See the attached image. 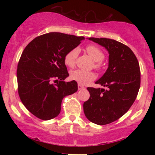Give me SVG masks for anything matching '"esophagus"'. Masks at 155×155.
I'll list each match as a JSON object with an SVG mask.
<instances>
[{"instance_id":"esophagus-1","label":"esophagus","mask_w":155,"mask_h":155,"mask_svg":"<svg viewBox=\"0 0 155 155\" xmlns=\"http://www.w3.org/2000/svg\"><path fill=\"white\" fill-rule=\"evenodd\" d=\"M78 89H79V90H84V89H85V87L84 86H82L81 84H78Z\"/></svg>"}]
</instances>
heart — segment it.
<instances>
[{
    "label": "heart",
    "instance_id": "obj_1",
    "mask_svg": "<svg viewBox=\"0 0 155 155\" xmlns=\"http://www.w3.org/2000/svg\"><path fill=\"white\" fill-rule=\"evenodd\" d=\"M86 51L92 59L95 61L94 67L97 69H100L101 67V62L104 59V54L102 50L95 45H88L86 47ZM78 54L79 49L76 48L68 51L64 57V63L65 65L69 68L74 67L75 65ZM70 78L71 79L77 81L80 84H87L95 79V74L92 71H87L81 69H77L71 72Z\"/></svg>",
    "mask_w": 155,
    "mask_h": 155
}]
</instances>
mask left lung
<instances>
[{"label": "left lung", "instance_id": "obj_1", "mask_svg": "<svg viewBox=\"0 0 155 155\" xmlns=\"http://www.w3.org/2000/svg\"><path fill=\"white\" fill-rule=\"evenodd\" d=\"M108 51V67L95 84L104 88L87 87L90 98L84 112L90 122L104 125L122 117L136 100L140 84L139 63L127 46L106 38H89Z\"/></svg>", "mask_w": 155, "mask_h": 155}]
</instances>
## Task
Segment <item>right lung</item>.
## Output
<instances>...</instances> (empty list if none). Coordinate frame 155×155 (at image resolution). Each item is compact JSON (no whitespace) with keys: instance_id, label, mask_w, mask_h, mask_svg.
Segmentation results:
<instances>
[{"instance_id":"obj_1","label":"right lung","mask_w":155,"mask_h":155,"mask_svg":"<svg viewBox=\"0 0 155 155\" xmlns=\"http://www.w3.org/2000/svg\"><path fill=\"white\" fill-rule=\"evenodd\" d=\"M84 39L54 32L36 37L25 48L17 65L18 93L34 116L43 120L54 118L63 97L77 91L76 81H64L69 76L64 57Z\"/></svg>"}]
</instances>
